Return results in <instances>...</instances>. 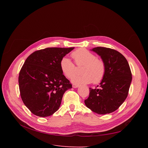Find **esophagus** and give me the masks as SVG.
<instances>
[{
  "label": "esophagus",
  "mask_w": 148,
  "mask_h": 148,
  "mask_svg": "<svg viewBox=\"0 0 148 148\" xmlns=\"http://www.w3.org/2000/svg\"><path fill=\"white\" fill-rule=\"evenodd\" d=\"M72 86H73V88H77L79 87V85H78V84H73L72 85Z\"/></svg>",
  "instance_id": "obj_1"
}]
</instances>
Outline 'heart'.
Instances as JSON below:
<instances>
[{"instance_id": "1", "label": "heart", "mask_w": 148, "mask_h": 148, "mask_svg": "<svg viewBox=\"0 0 148 148\" xmlns=\"http://www.w3.org/2000/svg\"><path fill=\"white\" fill-rule=\"evenodd\" d=\"M71 57L77 66H83L82 75H75L71 82L76 84H88L92 82L97 84L101 82L106 74L104 62L85 49H79L71 53ZM60 69L67 78H71L76 73V66L68 57H63L60 62Z\"/></svg>"}]
</instances>
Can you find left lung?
Segmentation results:
<instances>
[{"instance_id": "1", "label": "left lung", "mask_w": 148, "mask_h": 148, "mask_svg": "<svg viewBox=\"0 0 148 148\" xmlns=\"http://www.w3.org/2000/svg\"><path fill=\"white\" fill-rule=\"evenodd\" d=\"M91 51L101 57L106 70L99 88H89V96L84 104L98 114H110L126 99L132 80L131 70L125 57L114 49L97 47Z\"/></svg>"}]
</instances>
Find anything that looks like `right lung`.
I'll return each mask as SVG.
<instances>
[{"instance_id":"1","label":"right lung","mask_w":148,"mask_h":148,"mask_svg":"<svg viewBox=\"0 0 148 148\" xmlns=\"http://www.w3.org/2000/svg\"><path fill=\"white\" fill-rule=\"evenodd\" d=\"M73 49L48 47L34 52L26 59L19 73V88L24 104L33 114L52 115L59 109L65 92L72 88L60 62Z\"/></svg>"}]
</instances>
